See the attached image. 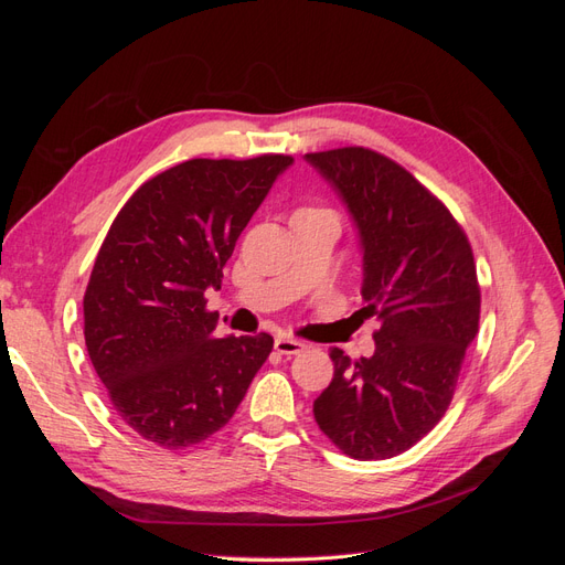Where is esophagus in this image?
Returning <instances> with one entry per match:
<instances>
[{
  "mask_svg": "<svg viewBox=\"0 0 565 565\" xmlns=\"http://www.w3.org/2000/svg\"><path fill=\"white\" fill-rule=\"evenodd\" d=\"M303 349H306V344L299 339H292V337H278L276 339V351L282 353V355H297Z\"/></svg>",
  "mask_w": 565,
  "mask_h": 565,
  "instance_id": "34e87169",
  "label": "esophagus"
}]
</instances>
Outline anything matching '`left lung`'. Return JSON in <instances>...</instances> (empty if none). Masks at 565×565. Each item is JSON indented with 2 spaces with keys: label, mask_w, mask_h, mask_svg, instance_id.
<instances>
[{
  "label": "left lung",
  "mask_w": 565,
  "mask_h": 565,
  "mask_svg": "<svg viewBox=\"0 0 565 565\" xmlns=\"http://www.w3.org/2000/svg\"><path fill=\"white\" fill-rule=\"evenodd\" d=\"M344 200L361 235L365 318L374 353L332 349L334 377L313 403L320 431L353 459L413 448L446 415L478 332L481 287L467 233L436 195L382 152H306Z\"/></svg>",
  "instance_id": "8db88e82"
}]
</instances>
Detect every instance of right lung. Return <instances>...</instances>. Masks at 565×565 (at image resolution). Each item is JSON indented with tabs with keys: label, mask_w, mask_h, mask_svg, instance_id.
Returning a JSON list of instances; mask_svg holds the SVG:
<instances>
[{
	"label": "right lung",
	"mask_w": 565,
	"mask_h": 565,
	"mask_svg": "<svg viewBox=\"0 0 565 565\" xmlns=\"http://www.w3.org/2000/svg\"><path fill=\"white\" fill-rule=\"evenodd\" d=\"M289 156L195 158L136 191L98 249L84 292V341L117 415L146 440L179 450L235 415L273 337L216 339L204 292Z\"/></svg>",
	"instance_id": "obj_1"
}]
</instances>
